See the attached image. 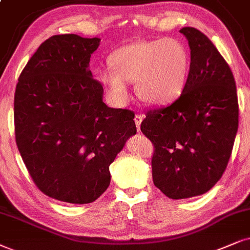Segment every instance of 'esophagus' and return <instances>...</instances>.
<instances>
[{
    "instance_id": "esophagus-1",
    "label": "esophagus",
    "mask_w": 250,
    "mask_h": 250,
    "mask_svg": "<svg viewBox=\"0 0 250 250\" xmlns=\"http://www.w3.org/2000/svg\"><path fill=\"white\" fill-rule=\"evenodd\" d=\"M135 125H136V128H137V130H140V125L142 121H143V114H136L135 115Z\"/></svg>"
}]
</instances>
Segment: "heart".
<instances>
[{"label":"heart","mask_w":250,"mask_h":250,"mask_svg":"<svg viewBox=\"0 0 250 250\" xmlns=\"http://www.w3.org/2000/svg\"><path fill=\"white\" fill-rule=\"evenodd\" d=\"M108 72L102 81L116 102L129 97L125 82H136V93L148 105H165L181 96L190 67L188 49L174 38L137 41L109 56Z\"/></svg>","instance_id":"1"}]
</instances>
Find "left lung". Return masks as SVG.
<instances>
[{
	"label": "left lung",
	"instance_id": "1",
	"mask_svg": "<svg viewBox=\"0 0 250 250\" xmlns=\"http://www.w3.org/2000/svg\"><path fill=\"white\" fill-rule=\"evenodd\" d=\"M190 47L185 90L174 103L148 110L141 130L154 145L152 178L172 200L209 191L229 164L239 125L235 81L209 38L180 30Z\"/></svg>",
	"mask_w": 250,
	"mask_h": 250
}]
</instances>
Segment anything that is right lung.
Masks as SVG:
<instances>
[{
  "instance_id": "add662e5",
  "label": "right lung",
  "mask_w": 250,
  "mask_h": 250,
  "mask_svg": "<svg viewBox=\"0 0 250 250\" xmlns=\"http://www.w3.org/2000/svg\"><path fill=\"white\" fill-rule=\"evenodd\" d=\"M99 38L58 34L43 41L18 78L16 143L43 194L92 203L110 182L109 165L136 134L134 113L110 108L88 69Z\"/></svg>"
}]
</instances>
